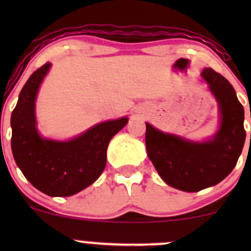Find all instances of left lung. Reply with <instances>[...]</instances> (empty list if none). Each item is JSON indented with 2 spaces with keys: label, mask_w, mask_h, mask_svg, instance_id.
I'll return each instance as SVG.
<instances>
[{
  "label": "left lung",
  "mask_w": 251,
  "mask_h": 251,
  "mask_svg": "<svg viewBox=\"0 0 251 251\" xmlns=\"http://www.w3.org/2000/svg\"><path fill=\"white\" fill-rule=\"evenodd\" d=\"M201 76L220 107V128L211 139L191 142L146 123L150 160L166 184L186 192L201 191L223 180L237 164L246 142L244 108L231 83L212 68L203 70Z\"/></svg>",
  "instance_id": "8db88e82"
}]
</instances>
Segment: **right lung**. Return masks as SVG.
<instances>
[{"label":"right lung","instance_id":"obj_1","mask_svg":"<svg viewBox=\"0 0 251 251\" xmlns=\"http://www.w3.org/2000/svg\"><path fill=\"white\" fill-rule=\"evenodd\" d=\"M50 63L36 70L21 89L11 113V151L22 174L34 188L68 197L93 184L106 166L109 140L127 124V118L99 123L67 142L45 139L36 128L35 100Z\"/></svg>","mask_w":251,"mask_h":251}]
</instances>
